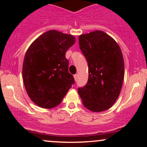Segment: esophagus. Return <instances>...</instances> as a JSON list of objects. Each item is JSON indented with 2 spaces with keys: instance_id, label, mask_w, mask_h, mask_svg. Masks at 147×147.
I'll use <instances>...</instances> for the list:
<instances>
[{
  "instance_id": "34e87169",
  "label": "esophagus",
  "mask_w": 147,
  "mask_h": 147,
  "mask_svg": "<svg viewBox=\"0 0 147 147\" xmlns=\"http://www.w3.org/2000/svg\"><path fill=\"white\" fill-rule=\"evenodd\" d=\"M74 79H75V82H77V79H78V75H77V74H76V75H74Z\"/></svg>"
}]
</instances>
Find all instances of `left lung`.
I'll return each mask as SVG.
<instances>
[{
	"label": "left lung",
	"mask_w": 147,
	"mask_h": 147,
	"mask_svg": "<svg viewBox=\"0 0 147 147\" xmlns=\"http://www.w3.org/2000/svg\"><path fill=\"white\" fill-rule=\"evenodd\" d=\"M79 48L86 58L88 79L78 88L84 106L92 112L108 110L122 89L124 63L122 50L112 37L101 30L81 34Z\"/></svg>",
	"instance_id": "8db88e82"
}]
</instances>
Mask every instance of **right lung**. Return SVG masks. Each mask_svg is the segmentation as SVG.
I'll return each mask as SVG.
<instances>
[{"label":"right lung","mask_w":147,"mask_h":147,"mask_svg":"<svg viewBox=\"0 0 147 147\" xmlns=\"http://www.w3.org/2000/svg\"><path fill=\"white\" fill-rule=\"evenodd\" d=\"M75 36L57 31L45 32L30 45L23 64V83L31 100L39 107L52 109L60 104L72 85L65 52Z\"/></svg>","instance_id":"right-lung-1"}]
</instances>
